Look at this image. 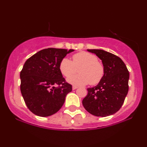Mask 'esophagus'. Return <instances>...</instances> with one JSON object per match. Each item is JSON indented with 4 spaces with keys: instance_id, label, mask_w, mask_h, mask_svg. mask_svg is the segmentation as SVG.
Listing matches in <instances>:
<instances>
[{
    "instance_id": "obj_1",
    "label": "esophagus",
    "mask_w": 147,
    "mask_h": 147,
    "mask_svg": "<svg viewBox=\"0 0 147 147\" xmlns=\"http://www.w3.org/2000/svg\"><path fill=\"white\" fill-rule=\"evenodd\" d=\"M77 88H78V87L76 86H72V90H76Z\"/></svg>"
}]
</instances>
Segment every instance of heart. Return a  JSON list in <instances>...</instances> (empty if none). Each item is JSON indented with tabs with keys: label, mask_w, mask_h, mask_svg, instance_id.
I'll return each mask as SVG.
<instances>
[{
	"label": "heart",
	"mask_w": 147,
	"mask_h": 147,
	"mask_svg": "<svg viewBox=\"0 0 147 147\" xmlns=\"http://www.w3.org/2000/svg\"><path fill=\"white\" fill-rule=\"evenodd\" d=\"M79 69L80 74L74 76ZM59 70L64 77L68 78L67 82L73 85H96L99 83L104 75V66L95 55L86 52H81L72 57V61L63 58L59 63Z\"/></svg>",
	"instance_id": "obj_1"
}]
</instances>
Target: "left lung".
Segmentation results:
<instances>
[{"label": "left lung", "instance_id": "8db88e82", "mask_svg": "<svg viewBox=\"0 0 147 147\" xmlns=\"http://www.w3.org/2000/svg\"><path fill=\"white\" fill-rule=\"evenodd\" d=\"M102 60L104 75L96 86L88 88L82 104L88 112L97 117L115 113L122 107L129 91V72L119 57L103 50H87Z\"/></svg>", "mask_w": 147, "mask_h": 147}]
</instances>
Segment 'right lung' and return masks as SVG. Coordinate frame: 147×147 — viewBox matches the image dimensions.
<instances>
[{"label":"right lung","instance_id":"add662e5","mask_svg":"<svg viewBox=\"0 0 147 147\" xmlns=\"http://www.w3.org/2000/svg\"><path fill=\"white\" fill-rule=\"evenodd\" d=\"M73 51L47 48L25 61L20 73L21 92L25 104L36 115L48 117L56 113L72 91V86L65 82L61 73L59 63Z\"/></svg>","mask_w":147,"mask_h":147}]
</instances>
